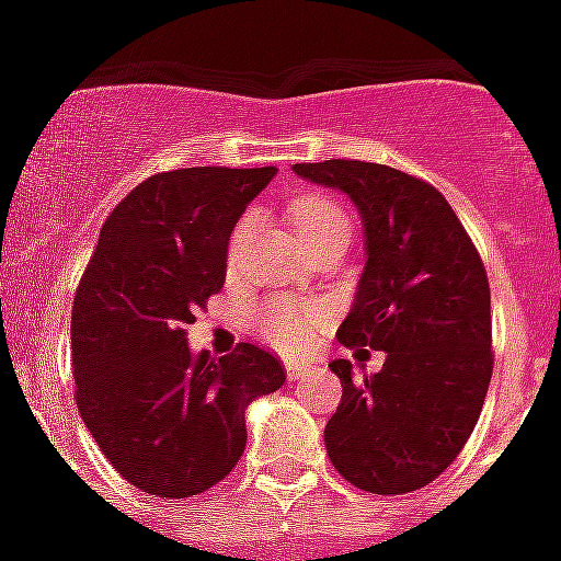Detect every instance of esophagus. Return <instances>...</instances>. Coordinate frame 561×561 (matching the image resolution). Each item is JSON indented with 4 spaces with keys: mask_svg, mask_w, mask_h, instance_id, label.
Segmentation results:
<instances>
[{
    "mask_svg": "<svg viewBox=\"0 0 561 561\" xmlns=\"http://www.w3.org/2000/svg\"><path fill=\"white\" fill-rule=\"evenodd\" d=\"M285 369H288V381H299V378L311 369V364H308V360H290Z\"/></svg>",
    "mask_w": 561,
    "mask_h": 561,
    "instance_id": "1",
    "label": "esophagus"
}]
</instances>
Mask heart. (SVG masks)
Returning a JSON list of instances; mask_svg holds the SVG:
<instances>
[{
  "instance_id": "1",
  "label": "heart",
  "mask_w": 561,
  "mask_h": 561,
  "mask_svg": "<svg viewBox=\"0 0 561 561\" xmlns=\"http://www.w3.org/2000/svg\"><path fill=\"white\" fill-rule=\"evenodd\" d=\"M290 218H294L299 238L323 236V232H334V229L350 232L346 211L334 201L323 197V194L299 197L294 203V209H290ZM250 224H253L250 215L238 224L236 244L247 236ZM323 308L314 306V302H297V299H267V302L255 308V329H259V334L267 343H273L276 350L290 352V355L311 346L317 332L323 329Z\"/></svg>"
}]
</instances>
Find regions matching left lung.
Here are the masks:
<instances>
[{"label":"left lung","mask_w":561,"mask_h":561,"mask_svg":"<svg viewBox=\"0 0 561 561\" xmlns=\"http://www.w3.org/2000/svg\"><path fill=\"white\" fill-rule=\"evenodd\" d=\"M294 174L358 206L367 264L337 341L387 355L364 378L350 360L329 364L343 383L325 425L329 460L373 495L427 486L462 451L492 378L483 262L425 180L360 160L302 162Z\"/></svg>","instance_id":"8db88e82"}]
</instances>
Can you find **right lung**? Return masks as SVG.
I'll use <instances>...</instances> for the list:
<instances>
[{
  "mask_svg": "<svg viewBox=\"0 0 561 561\" xmlns=\"http://www.w3.org/2000/svg\"><path fill=\"white\" fill-rule=\"evenodd\" d=\"M276 169L153 174L110 211L72 306L75 401L113 469L160 497H192L244 454V410L285 383L271 352L188 350L194 308L224 288L227 244Z\"/></svg>",
  "mask_w": 561,
  "mask_h": 561,
  "instance_id": "1",
  "label": "right lung"
}]
</instances>
